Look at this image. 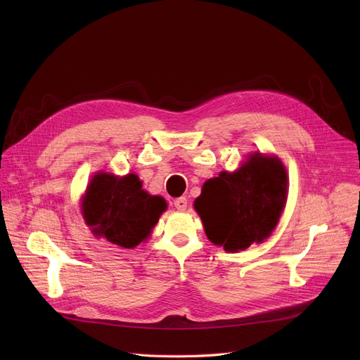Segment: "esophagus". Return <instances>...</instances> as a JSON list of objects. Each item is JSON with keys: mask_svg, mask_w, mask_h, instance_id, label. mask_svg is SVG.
Segmentation results:
<instances>
[{"mask_svg": "<svg viewBox=\"0 0 360 360\" xmlns=\"http://www.w3.org/2000/svg\"><path fill=\"white\" fill-rule=\"evenodd\" d=\"M175 207L178 210H185L186 209V204H188V201H186V198L185 197H181V198H176L175 200Z\"/></svg>", "mask_w": 360, "mask_h": 360, "instance_id": "1", "label": "esophagus"}]
</instances>
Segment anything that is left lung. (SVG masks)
Returning a JSON list of instances; mask_svg holds the SVG:
<instances>
[{"label": "left lung", "mask_w": 360, "mask_h": 360, "mask_svg": "<svg viewBox=\"0 0 360 360\" xmlns=\"http://www.w3.org/2000/svg\"><path fill=\"white\" fill-rule=\"evenodd\" d=\"M288 176L278 159L251 156L236 172L209 179L194 201L207 238L242 251L270 236L285 207Z\"/></svg>", "instance_id": "1"}]
</instances>
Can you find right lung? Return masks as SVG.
<instances>
[{
  "label": "right lung",
  "instance_id": "right-lung-1",
  "mask_svg": "<svg viewBox=\"0 0 360 360\" xmlns=\"http://www.w3.org/2000/svg\"><path fill=\"white\" fill-rule=\"evenodd\" d=\"M141 186L134 174L124 178L94 176L83 200L84 220L91 232L122 248H134L147 239L166 210V202Z\"/></svg>",
  "mask_w": 360,
  "mask_h": 360
}]
</instances>
